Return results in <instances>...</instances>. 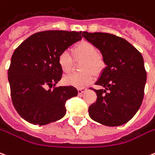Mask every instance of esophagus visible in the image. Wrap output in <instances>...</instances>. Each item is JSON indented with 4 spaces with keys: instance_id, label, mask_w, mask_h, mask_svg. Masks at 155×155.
<instances>
[{
    "instance_id": "34e87169",
    "label": "esophagus",
    "mask_w": 155,
    "mask_h": 155,
    "mask_svg": "<svg viewBox=\"0 0 155 155\" xmlns=\"http://www.w3.org/2000/svg\"><path fill=\"white\" fill-rule=\"evenodd\" d=\"M87 90V89H86V88H78V93H79V94H82L83 93H84V92H85V91Z\"/></svg>"
}]
</instances>
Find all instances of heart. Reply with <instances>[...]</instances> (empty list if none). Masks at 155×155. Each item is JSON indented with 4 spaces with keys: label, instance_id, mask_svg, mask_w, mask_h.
I'll return each instance as SVG.
<instances>
[{
    "label": "heart",
    "instance_id": "obj_1",
    "mask_svg": "<svg viewBox=\"0 0 155 155\" xmlns=\"http://www.w3.org/2000/svg\"><path fill=\"white\" fill-rule=\"evenodd\" d=\"M73 58L75 60H82L80 74H72L65 76L63 83L66 85L75 88H84L92 83L95 78L94 73L98 74L105 67L103 57L97 53L95 46L90 42L82 41L76 44L72 49ZM58 64L62 72L69 73L72 67V58L66 51L62 52L58 57Z\"/></svg>",
    "mask_w": 155,
    "mask_h": 155
}]
</instances>
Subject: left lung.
Here are the masks:
<instances>
[{
    "instance_id": "left-lung-1",
    "label": "left lung",
    "mask_w": 155,
    "mask_h": 155,
    "mask_svg": "<svg viewBox=\"0 0 155 155\" xmlns=\"http://www.w3.org/2000/svg\"><path fill=\"white\" fill-rule=\"evenodd\" d=\"M82 36L100 50L106 65L95 83L104 89H93L97 98L88 107V114L106 126L124 124L143 101L146 82L143 57L129 42L113 34L83 31Z\"/></svg>"
}]
</instances>
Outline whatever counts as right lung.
I'll list each match as a JSON object with an SVG mask.
<instances>
[{
    "label": "right lung",
    "mask_w": 155,
    "mask_h": 155,
    "mask_svg": "<svg viewBox=\"0 0 155 155\" xmlns=\"http://www.w3.org/2000/svg\"><path fill=\"white\" fill-rule=\"evenodd\" d=\"M82 32L45 31L23 41L12 55L8 80L13 105L30 124L45 125L66 114L65 104L78 95L73 86H55L62 71L58 64L62 52L82 39Z\"/></svg>",
    "instance_id": "add662e5"
}]
</instances>
